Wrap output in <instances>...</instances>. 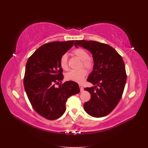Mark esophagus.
Segmentation results:
<instances>
[{"mask_svg": "<svg viewBox=\"0 0 148 148\" xmlns=\"http://www.w3.org/2000/svg\"><path fill=\"white\" fill-rule=\"evenodd\" d=\"M79 88H80V91H81V92L83 91H84V89H83V87L82 86V85L79 84Z\"/></svg>", "mask_w": 148, "mask_h": 148, "instance_id": "1", "label": "esophagus"}]
</instances>
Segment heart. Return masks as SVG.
I'll use <instances>...</instances> for the list:
<instances>
[{
  "instance_id": "heart-1",
  "label": "heart",
  "mask_w": 148,
  "mask_h": 148,
  "mask_svg": "<svg viewBox=\"0 0 148 148\" xmlns=\"http://www.w3.org/2000/svg\"><path fill=\"white\" fill-rule=\"evenodd\" d=\"M73 53L79 60L83 61V66L86 67L88 70L92 68V62L91 60L89 59V56L86 51L83 49H77L73 51ZM67 58H68V56H67L66 54H64L60 58V66L64 70H67L69 69ZM86 74V71L84 69L79 70H71L66 74L65 77L68 80L77 83H82L83 82Z\"/></svg>"
}]
</instances>
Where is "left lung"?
<instances>
[{
	"instance_id": "1",
	"label": "left lung",
	"mask_w": 148,
	"mask_h": 148,
	"mask_svg": "<svg viewBox=\"0 0 148 148\" xmlns=\"http://www.w3.org/2000/svg\"><path fill=\"white\" fill-rule=\"evenodd\" d=\"M74 45L90 52L94 62L87 81L95 86L84 89L91 96L84 109L93 117H104L117 106L124 90L127 75L122 57L108 44L97 41L76 40Z\"/></svg>"
}]
</instances>
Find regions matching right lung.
Returning a JSON list of instances; mask_svg holds the SVG:
<instances>
[{
    "label": "right lung",
    "instance_id": "1",
    "mask_svg": "<svg viewBox=\"0 0 148 148\" xmlns=\"http://www.w3.org/2000/svg\"><path fill=\"white\" fill-rule=\"evenodd\" d=\"M75 41H55L39 47L27 61L24 86L28 99L36 112L47 120L60 117L66 110L68 98L80 91L73 81L59 84L64 79L60 60Z\"/></svg>",
    "mask_w": 148,
    "mask_h": 148
}]
</instances>
